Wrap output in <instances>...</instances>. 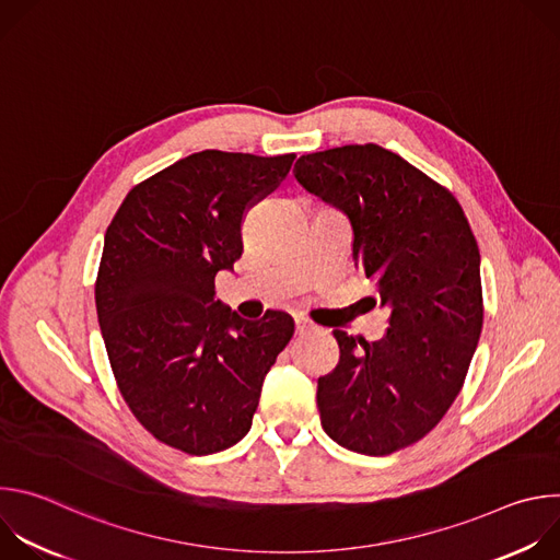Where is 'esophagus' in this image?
<instances>
[{"instance_id":"obj_1","label":"esophagus","mask_w":560,"mask_h":560,"mask_svg":"<svg viewBox=\"0 0 560 560\" xmlns=\"http://www.w3.org/2000/svg\"><path fill=\"white\" fill-rule=\"evenodd\" d=\"M294 326H296V335H310V332H318L322 328L318 326H314L310 318H305V316H301V314H296L294 316Z\"/></svg>"}]
</instances>
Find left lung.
I'll return each mask as SVG.
<instances>
[{"label": "left lung", "instance_id": "obj_1", "mask_svg": "<svg viewBox=\"0 0 560 560\" xmlns=\"http://www.w3.org/2000/svg\"><path fill=\"white\" fill-rule=\"evenodd\" d=\"M296 182L343 210L352 257L389 307L381 341L332 330L316 406L341 447L385 456L421 441L458 396L483 330L481 255L456 197L376 143L299 156Z\"/></svg>", "mask_w": 560, "mask_h": 560}]
</instances>
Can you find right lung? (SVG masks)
Wrapping results in <instances>:
<instances>
[{
    "mask_svg": "<svg viewBox=\"0 0 560 560\" xmlns=\"http://www.w3.org/2000/svg\"><path fill=\"white\" fill-rule=\"evenodd\" d=\"M294 154L201 150L137 184L115 212L95 281L108 361L135 419L192 456L242 441L261 385L294 335L214 299V277L244 253L246 212L290 173Z\"/></svg>",
    "mask_w": 560,
    "mask_h": 560,
    "instance_id": "obj_1",
    "label": "right lung"
}]
</instances>
